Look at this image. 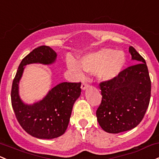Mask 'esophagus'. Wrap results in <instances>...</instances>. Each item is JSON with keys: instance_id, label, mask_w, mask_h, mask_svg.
Segmentation results:
<instances>
[{"instance_id": "34e87169", "label": "esophagus", "mask_w": 159, "mask_h": 159, "mask_svg": "<svg viewBox=\"0 0 159 159\" xmlns=\"http://www.w3.org/2000/svg\"><path fill=\"white\" fill-rule=\"evenodd\" d=\"M88 84H86V83H84V82H83L82 84H81V89H82L83 90H84L85 89H86L87 88H88Z\"/></svg>"}]
</instances>
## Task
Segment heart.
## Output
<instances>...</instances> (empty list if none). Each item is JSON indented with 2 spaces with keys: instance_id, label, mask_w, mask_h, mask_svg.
<instances>
[{
  "instance_id": "obj_1",
  "label": "heart",
  "mask_w": 159,
  "mask_h": 159,
  "mask_svg": "<svg viewBox=\"0 0 159 159\" xmlns=\"http://www.w3.org/2000/svg\"><path fill=\"white\" fill-rule=\"evenodd\" d=\"M126 56L123 51L102 49L88 54L80 60L71 61L69 67L79 76L83 75L82 69L90 73H96L102 81H111L119 75L126 65Z\"/></svg>"
}]
</instances>
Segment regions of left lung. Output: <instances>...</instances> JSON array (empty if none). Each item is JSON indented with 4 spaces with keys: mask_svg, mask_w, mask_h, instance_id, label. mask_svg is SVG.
Instances as JSON below:
<instances>
[{
    "mask_svg": "<svg viewBox=\"0 0 159 159\" xmlns=\"http://www.w3.org/2000/svg\"><path fill=\"white\" fill-rule=\"evenodd\" d=\"M132 60L139 63L124 69L111 81L99 84L102 101L97 118L102 130L118 134L137 126L145 116L151 96V80L146 61L130 46Z\"/></svg>",
    "mask_w": 159,
    "mask_h": 159,
    "instance_id": "1",
    "label": "left lung"
}]
</instances>
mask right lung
Returning a JSON list of instances; mask_svg holds the SVG:
<instances>
[{"mask_svg":"<svg viewBox=\"0 0 159 159\" xmlns=\"http://www.w3.org/2000/svg\"><path fill=\"white\" fill-rule=\"evenodd\" d=\"M57 53L48 46L34 49L22 60L13 79L11 102L16 119L25 131L38 139H53L66 132L72 107L81 92V83L62 82L53 88L41 100L29 105L19 95V83L26 65H50Z\"/></svg>","mask_w":159,"mask_h":159,"instance_id":"right-lung-1","label":"right lung"}]
</instances>
